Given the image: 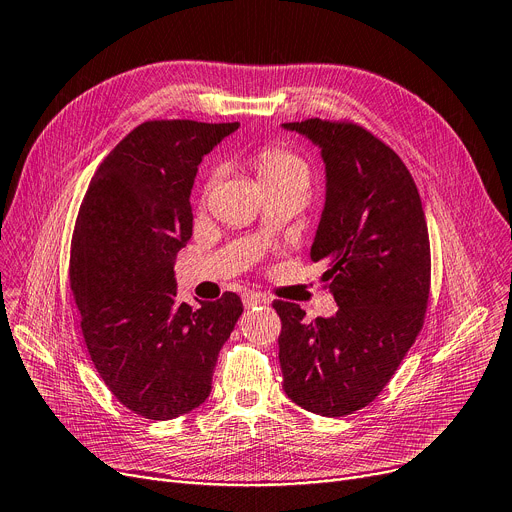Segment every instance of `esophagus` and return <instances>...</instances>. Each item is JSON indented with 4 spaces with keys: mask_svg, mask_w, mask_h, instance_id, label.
Listing matches in <instances>:
<instances>
[{
    "mask_svg": "<svg viewBox=\"0 0 512 512\" xmlns=\"http://www.w3.org/2000/svg\"><path fill=\"white\" fill-rule=\"evenodd\" d=\"M260 304H269V298L258 294V291H246V294H243V306L246 308L260 306Z\"/></svg>",
    "mask_w": 512,
    "mask_h": 512,
    "instance_id": "obj_1",
    "label": "esophagus"
}]
</instances>
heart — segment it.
Returning a JSON list of instances; mask_svg holds the SVG:
<instances>
[{
  "mask_svg": "<svg viewBox=\"0 0 512 512\" xmlns=\"http://www.w3.org/2000/svg\"><path fill=\"white\" fill-rule=\"evenodd\" d=\"M258 177L264 183H281V181H310V168L304 158L296 156L294 152H287L283 148H262L252 158ZM216 183V168H210L204 175V191H210Z\"/></svg>",
  "mask_w": 512,
  "mask_h": 512,
  "instance_id": "heart-1",
  "label": "heart"
}]
</instances>
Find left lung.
<instances>
[{"mask_svg": "<svg viewBox=\"0 0 512 512\" xmlns=\"http://www.w3.org/2000/svg\"><path fill=\"white\" fill-rule=\"evenodd\" d=\"M321 150L325 206L310 258L325 264L337 312L275 300L279 362L291 402L321 417L371 404L423 327L431 256L419 189L400 156L352 123L308 118L281 125Z\"/></svg>", "mask_w": 512, "mask_h": 512, "instance_id": "obj_1", "label": "left lung"}]
</instances>
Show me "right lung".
<instances>
[{"label": "right lung", "mask_w": 512, "mask_h": 512, "mask_svg": "<svg viewBox=\"0 0 512 512\" xmlns=\"http://www.w3.org/2000/svg\"><path fill=\"white\" fill-rule=\"evenodd\" d=\"M239 123L148 120L104 158L70 243V289L97 373L152 421L198 408L243 304L227 291L177 302L175 258L191 237L198 164Z\"/></svg>", "instance_id": "1"}]
</instances>
